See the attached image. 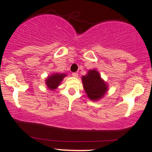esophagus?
Instances as JSON below:
<instances>
[{
    "label": "esophagus",
    "mask_w": 152,
    "mask_h": 152,
    "mask_svg": "<svg viewBox=\"0 0 152 152\" xmlns=\"http://www.w3.org/2000/svg\"><path fill=\"white\" fill-rule=\"evenodd\" d=\"M72 76H74V77H78V76H79V74H78V73H76V72H75V73H72Z\"/></svg>",
    "instance_id": "obj_1"
}]
</instances>
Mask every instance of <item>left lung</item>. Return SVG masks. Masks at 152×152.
Listing matches in <instances>:
<instances>
[{
    "label": "left lung",
    "instance_id": "8db88e82",
    "mask_svg": "<svg viewBox=\"0 0 152 152\" xmlns=\"http://www.w3.org/2000/svg\"><path fill=\"white\" fill-rule=\"evenodd\" d=\"M82 83L88 96L94 101L102 98L107 91V84L96 70H90L86 76H82Z\"/></svg>",
    "mask_w": 152,
    "mask_h": 152
}]
</instances>
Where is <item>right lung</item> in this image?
<instances>
[{"instance_id": "1", "label": "right lung", "mask_w": 152, "mask_h": 152, "mask_svg": "<svg viewBox=\"0 0 152 152\" xmlns=\"http://www.w3.org/2000/svg\"><path fill=\"white\" fill-rule=\"evenodd\" d=\"M65 76V73H54V74L51 75L46 80L47 86L51 90L56 89L60 85Z\"/></svg>"}]
</instances>
